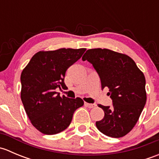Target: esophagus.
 <instances>
[{"instance_id":"esophagus-1","label":"esophagus","mask_w":159,"mask_h":159,"mask_svg":"<svg viewBox=\"0 0 159 159\" xmlns=\"http://www.w3.org/2000/svg\"><path fill=\"white\" fill-rule=\"evenodd\" d=\"M84 105H85L86 107H88V108H94V107L96 106V105L95 104H89V103H84Z\"/></svg>"}]
</instances>
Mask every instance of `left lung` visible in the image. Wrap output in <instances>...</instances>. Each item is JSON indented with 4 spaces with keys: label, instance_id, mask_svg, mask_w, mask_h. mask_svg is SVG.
Returning a JSON list of instances; mask_svg holds the SVG:
<instances>
[{
    "label": "left lung",
    "instance_id": "obj_1",
    "mask_svg": "<svg viewBox=\"0 0 159 159\" xmlns=\"http://www.w3.org/2000/svg\"><path fill=\"white\" fill-rule=\"evenodd\" d=\"M82 60L92 64L102 89L108 87L112 99L111 107L98 105L105 116L96 127L109 137H123L135 125L146 103L143 72L129 56L106 48L88 50Z\"/></svg>",
    "mask_w": 159,
    "mask_h": 159
}]
</instances>
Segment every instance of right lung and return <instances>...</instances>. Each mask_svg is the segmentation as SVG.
I'll return each instance as SVG.
<instances>
[{"label":"right lung","instance_id":"1","mask_svg":"<svg viewBox=\"0 0 159 159\" xmlns=\"http://www.w3.org/2000/svg\"><path fill=\"white\" fill-rule=\"evenodd\" d=\"M86 48L41 51L31 57L20 75V98L34 127L54 134L69 126L74 112L83 106L80 98L61 97L57 88L65 89V72L81 58Z\"/></svg>","mask_w":159,"mask_h":159}]
</instances>
